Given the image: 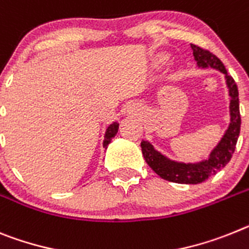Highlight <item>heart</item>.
I'll list each match as a JSON object with an SVG mask.
<instances>
[{
  "label": "heart",
  "mask_w": 249,
  "mask_h": 249,
  "mask_svg": "<svg viewBox=\"0 0 249 249\" xmlns=\"http://www.w3.org/2000/svg\"><path fill=\"white\" fill-rule=\"evenodd\" d=\"M163 59H165V56H161V60H163Z\"/></svg>",
  "instance_id": "heart-1"
}]
</instances>
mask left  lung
Instances as JSON below:
<instances>
[{"label": "left lung", "instance_id": "1", "mask_svg": "<svg viewBox=\"0 0 249 249\" xmlns=\"http://www.w3.org/2000/svg\"><path fill=\"white\" fill-rule=\"evenodd\" d=\"M191 49L197 67L203 69L213 68L226 75V84L229 93L231 122L220 141L210 151L207 159L197 162H179V161L170 160L169 157L155 150L154 146L148 141L143 140L141 142L142 154L148 166L160 178L178 184H199L220 171L231 161L241 131L239 97H238V88L234 79L228 75L226 67L213 53L204 50L194 44H191Z\"/></svg>", "mask_w": 249, "mask_h": 249}]
</instances>
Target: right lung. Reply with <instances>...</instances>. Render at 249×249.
Returning a JSON list of instances; mask_svg holds the SVG:
<instances>
[{
	"label": "right lung",
	"mask_w": 249,
	"mask_h": 249,
	"mask_svg": "<svg viewBox=\"0 0 249 249\" xmlns=\"http://www.w3.org/2000/svg\"><path fill=\"white\" fill-rule=\"evenodd\" d=\"M118 126H120V123L118 122H113L112 124L108 126V128L106 129V135H104V140H103V147L107 148L108 145L110 143L112 139H113L114 136L117 135L118 132Z\"/></svg>",
	"instance_id": "obj_1"
}]
</instances>
